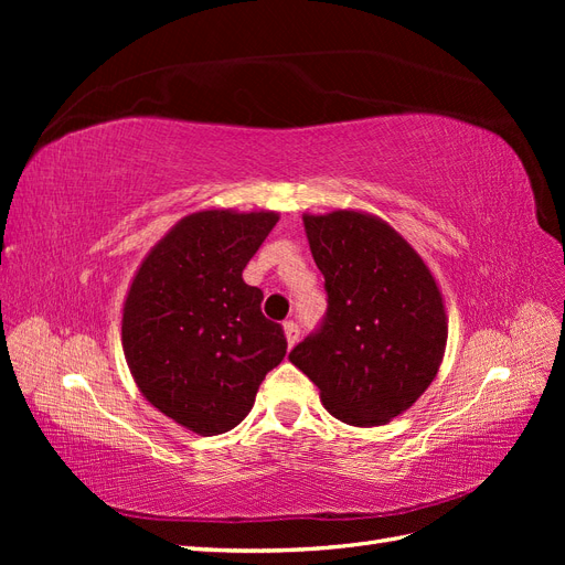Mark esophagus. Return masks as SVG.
<instances>
[{
	"instance_id": "34e87169",
	"label": "esophagus",
	"mask_w": 565,
	"mask_h": 565,
	"mask_svg": "<svg viewBox=\"0 0 565 565\" xmlns=\"http://www.w3.org/2000/svg\"><path fill=\"white\" fill-rule=\"evenodd\" d=\"M282 328H285V337H287V344H289V347H295V344H297V341H299V324H297L295 320H285V324H282Z\"/></svg>"
}]
</instances>
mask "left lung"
Here are the masks:
<instances>
[{
	"label": "left lung",
	"instance_id": "8db88e82",
	"mask_svg": "<svg viewBox=\"0 0 565 565\" xmlns=\"http://www.w3.org/2000/svg\"><path fill=\"white\" fill-rule=\"evenodd\" d=\"M328 311L289 353L320 388L328 413L353 426L384 424L436 377L448 324L436 280L384 221L332 212L303 216Z\"/></svg>",
	"mask_w": 565,
	"mask_h": 565
}]
</instances>
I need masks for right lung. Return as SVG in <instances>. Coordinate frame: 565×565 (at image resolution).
<instances>
[{"instance_id":"obj_1","label":"right lung","mask_w":565,"mask_h":565,"mask_svg":"<svg viewBox=\"0 0 565 565\" xmlns=\"http://www.w3.org/2000/svg\"><path fill=\"white\" fill-rule=\"evenodd\" d=\"M273 212H198L146 256L122 316L127 365L160 413L202 436L231 431L287 353L264 292L243 280Z\"/></svg>"}]
</instances>
